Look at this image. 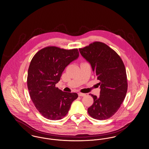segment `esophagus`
<instances>
[{
    "mask_svg": "<svg viewBox=\"0 0 149 149\" xmlns=\"http://www.w3.org/2000/svg\"><path fill=\"white\" fill-rule=\"evenodd\" d=\"M78 95L79 96V97H84L86 95V94H84V93H78Z\"/></svg>",
    "mask_w": 149,
    "mask_h": 149,
    "instance_id": "esophagus-1",
    "label": "esophagus"
}]
</instances>
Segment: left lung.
<instances>
[{
  "instance_id": "1",
  "label": "left lung",
  "mask_w": 149,
  "mask_h": 149,
  "mask_svg": "<svg viewBox=\"0 0 149 149\" xmlns=\"http://www.w3.org/2000/svg\"><path fill=\"white\" fill-rule=\"evenodd\" d=\"M79 50L100 81V96L91 94L94 102L88 112L96 120L108 119L120 108L127 93L125 65L116 52L104 43L94 42Z\"/></svg>"
}]
</instances>
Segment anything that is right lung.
<instances>
[{"instance_id":"1","label":"right lung","mask_w":149,"mask_h":149,"mask_svg":"<svg viewBox=\"0 0 149 149\" xmlns=\"http://www.w3.org/2000/svg\"><path fill=\"white\" fill-rule=\"evenodd\" d=\"M79 56L77 49L48 46L38 51L29 66L27 86L36 109L45 118L59 120L68 113L76 93L63 92L55 86L65 68Z\"/></svg>"}]
</instances>
